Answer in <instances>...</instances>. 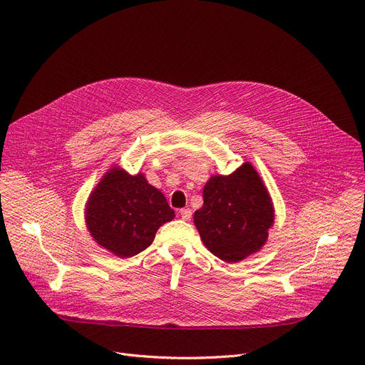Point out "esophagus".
Instances as JSON below:
<instances>
[{"label":"esophagus","instance_id":"esophagus-1","mask_svg":"<svg viewBox=\"0 0 365 365\" xmlns=\"http://www.w3.org/2000/svg\"><path fill=\"white\" fill-rule=\"evenodd\" d=\"M180 217L183 219V220H190V217H192V212H190L189 208H180Z\"/></svg>","mask_w":365,"mask_h":365}]
</instances>
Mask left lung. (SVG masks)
I'll use <instances>...</instances> for the list:
<instances>
[{
    "label": "left lung",
    "instance_id": "8db88e82",
    "mask_svg": "<svg viewBox=\"0 0 365 365\" xmlns=\"http://www.w3.org/2000/svg\"><path fill=\"white\" fill-rule=\"evenodd\" d=\"M194 223L204 245L225 262H240L260 250L274 223L269 194L252 164L229 176H213L202 190Z\"/></svg>",
    "mask_w": 365,
    "mask_h": 365
}]
</instances>
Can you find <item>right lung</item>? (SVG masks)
Returning a JSON list of instances; mask_svg holds the SVG:
<instances>
[{"label":"right lung","mask_w":365,"mask_h":365,"mask_svg":"<svg viewBox=\"0 0 365 365\" xmlns=\"http://www.w3.org/2000/svg\"><path fill=\"white\" fill-rule=\"evenodd\" d=\"M87 227L96 242L120 257L148 248L158 227L175 217L167 200L143 175L113 168L93 190L87 204Z\"/></svg>","instance_id":"right-lung-1"}]
</instances>
